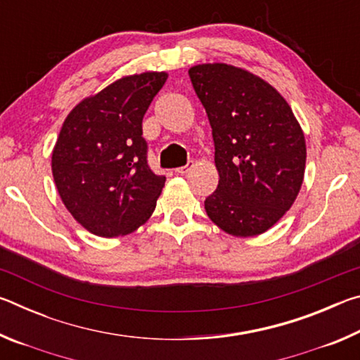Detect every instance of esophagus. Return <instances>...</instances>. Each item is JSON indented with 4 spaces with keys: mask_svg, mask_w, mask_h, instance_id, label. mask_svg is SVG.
Instances as JSON below:
<instances>
[{
    "mask_svg": "<svg viewBox=\"0 0 360 360\" xmlns=\"http://www.w3.org/2000/svg\"><path fill=\"white\" fill-rule=\"evenodd\" d=\"M192 168H193V162H187L184 167H179V168H176V173H179V174H187L188 172H191Z\"/></svg>",
    "mask_w": 360,
    "mask_h": 360,
    "instance_id": "34e87169",
    "label": "esophagus"
}]
</instances>
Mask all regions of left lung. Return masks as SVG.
Returning a JSON list of instances; mask_svg holds the SVG:
<instances>
[{
  "instance_id": "1",
  "label": "left lung",
  "mask_w": 360,
  "mask_h": 360,
  "mask_svg": "<svg viewBox=\"0 0 360 360\" xmlns=\"http://www.w3.org/2000/svg\"><path fill=\"white\" fill-rule=\"evenodd\" d=\"M188 77L208 114L219 172L205 210L230 235L264 233L302 187L307 146L300 125L283 96L245 70L198 65Z\"/></svg>"
}]
</instances>
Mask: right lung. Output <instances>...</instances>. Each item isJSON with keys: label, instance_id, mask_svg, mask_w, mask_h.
Listing matches in <instances>:
<instances>
[{"label": "right lung", "instance_id": "add662e5", "mask_svg": "<svg viewBox=\"0 0 360 360\" xmlns=\"http://www.w3.org/2000/svg\"><path fill=\"white\" fill-rule=\"evenodd\" d=\"M167 77H122L79 103L60 130L53 181L72 217L95 235L130 233L155 210L167 178L148 163L143 117Z\"/></svg>", "mask_w": 360, "mask_h": 360}]
</instances>
